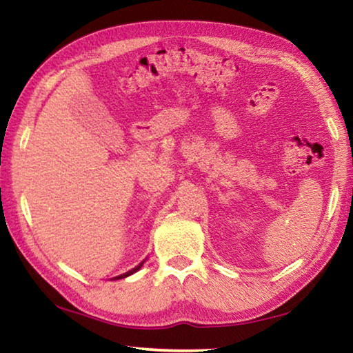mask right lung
Wrapping results in <instances>:
<instances>
[{
	"mask_svg": "<svg viewBox=\"0 0 353 353\" xmlns=\"http://www.w3.org/2000/svg\"><path fill=\"white\" fill-rule=\"evenodd\" d=\"M141 266H143V263H140V265H139V266H137V268H134V270H132V271H129V272H126V274H123V276H118L117 279H124V277H128V276H130V274H134V272H137V271H139Z\"/></svg>",
	"mask_w": 353,
	"mask_h": 353,
	"instance_id": "obj_1",
	"label": "right lung"
}]
</instances>
